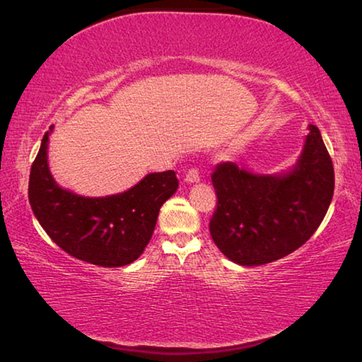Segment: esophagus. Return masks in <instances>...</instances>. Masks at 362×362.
I'll list each match as a JSON object with an SVG mask.
<instances>
[{"label": "esophagus", "mask_w": 362, "mask_h": 362, "mask_svg": "<svg viewBox=\"0 0 362 362\" xmlns=\"http://www.w3.org/2000/svg\"><path fill=\"white\" fill-rule=\"evenodd\" d=\"M183 180L187 183H198L199 182V170L198 169H188Z\"/></svg>", "instance_id": "obj_1"}]
</instances>
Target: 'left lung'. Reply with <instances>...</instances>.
I'll list each match as a JSON object with an SVG mask.
<instances>
[{"instance_id": "1", "label": "left lung", "mask_w": 362, "mask_h": 362, "mask_svg": "<svg viewBox=\"0 0 362 362\" xmlns=\"http://www.w3.org/2000/svg\"><path fill=\"white\" fill-rule=\"evenodd\" d=\"M211 179L218 198L211 236L226 259L243 267L265 265L303 246L334 196L332 159L315 124L287 170L259 174L222 163Z\"/></svg>"}]
</instances>
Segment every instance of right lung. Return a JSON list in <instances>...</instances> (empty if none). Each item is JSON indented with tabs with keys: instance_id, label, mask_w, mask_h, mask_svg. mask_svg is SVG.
I'll return each mask as SVG.
<instances>
[{
	"instance_id": "1",
	"label": "right lung",
	"mask_w": 362,
	"mask_h": 362,
	"mask_svg": "<svg viewBox=\"0 0 362 362\" xmlns=\"http://www.w3.org/2000/svg\"><path fill=\"white\" fill-rule=\"evenodd\" d=\"M49 127L32 164L28 201L49 238L78 260L99 267H124L150 243L161 206L179 188L174 170L146 174L122 193L83 196L62 188L47 163Z\"/></svg>"
}]
</instances>
